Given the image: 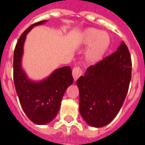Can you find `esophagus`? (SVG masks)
Segmentation results:
<instances>
[{
  "label": "esophagus",
  "instance_id": "obj_1",
  "mask_svg": "<svg viewBox=\"0 0 145 145\" xmlns=\"http://www.w3.org/2000/svg\"><path fill=\"white\" fill-rule=\"evenodd\" d=\"M82 70L80 67H74L72 71V75L73 78L74 79V81H77L78 79L82 75Z\"/></svg>",
  "mask_w": 145,
  "mask_h": 145
}]
</instances>
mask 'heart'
Listing matches in <instances>:
<instances>
[{"mask_svg":"<svg viewBox=\"0 0 145 145\" xmlns=\"http://www.w3.org/2000/svg\"><path fill=\"white\" fill-rule=\"evenodd\" d=\"M81 42L84 46L88 45L85 53L86 60L89 63H95L100 60L108 50L110 37L106 32H100L99 29L90 28L83 33Z\"/></svg>","mask_w":145,"mask_h":145,"instance_id":"b5f03b06","label":"heart"}]
</instances>
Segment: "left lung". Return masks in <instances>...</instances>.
<instances>
[{"mask_svg": "<svg viewBox=\"0 0 145 145\" xmlns=\"http://www.w3.org/2000/svg\"><path fill=\"white\" fill-rule=\"evenodd\" d=\"M124 42L117 50L86 70L77 81L79 111L93 127L106 126L117 115L127 94L132 69Z\"/></svg>", "mask_w": 145, "mask_h": 145, "instance_id": "left-lung-1", "label": "left lung"}]
</instances>
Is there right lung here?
Segmentation results:
<instances>
[{
    "instance_id": "add662e5",
    "label": "right lung",
    "mask_w": 145,
    "mask_h": 145,
    "mask_svg": "<svg viewBox=\"0 0 145 145\" xmlns=\"http://www.w3.org/2000/svg\"><path fill=\"white\" fill-rule=\"evenodd\" d=\"M45 22L46 21L33 24L22 34L14 49L13 62L14 86L21 106L30 120L38 125L47 124L56 117L63 95L74 81L68 66L57 68L39 82L29 78L22 69V60L27 34L33 27Z\"/></svg>"
}]
</instances>
